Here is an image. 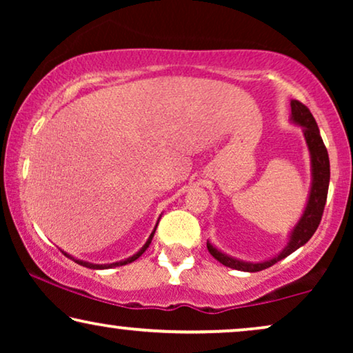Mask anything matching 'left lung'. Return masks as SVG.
Here are the masks:
<instances>
[{
    "label": "left lung",
    "mask_w": 353,
    "mask_h": 353,
    "mask_svg": "<svg viewBox=\"0 0 353 353\" xmlns=\"http://www.w3.org/2000/svg\"><path fill=\"white\" fill-rule=\"evenodd\" d=\"M291 110H292V120L297 125L303 127V134H305V141L308 144V149H310L312 156V190H310V197H308L305 212H303L302 219L299 220V223L294 228L291 239L281 254L278 257L272 260H267V262L260 263H249V262H241V260H236L233 257H228V255L221 254L220 250H216L214 245L207 243V249H209L210 255L214 259L219 260L220 263H223L225 267L241 270V272H262V270L272 267L279 260L291 255L294 250H297L301 245L307 243L308 239L312 238L313 233H315L318 225H320L323 210H325L326 197H327V188H330V157H327V151L325 143H323L320 130H318V125L313 119L310 109L307 108L305 104H302L301 101L294 99L291 101Z\"/></svg>",
    "instance_id": "8db88e82"
}]
</instances>
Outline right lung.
I'll return each instance as SVG.
<instances>
[{
	"instance_id": "add662e5",
	"label": "right lung",
	"mask_w": 353,
	"mask_h": 353,
	"mask_svg": "<svg viewBox=\"0 0 353 353\" xmlns=\"http://www.w3.org/2000/svg\"><path fill=\"white\" fill-rule=\"evenodd\" d=\"M154 233H156V230L152 231L151 233V236H149V239H148V243L143 245L141 248V250H139V252H137L133 255V257H128L127 260H122V262H115V263H109V265H93V263H88V262H83V260H77V259H74V257H70V255H67V257L69 259H72V260H75L77 263L79 265H83V267H86V268H93V270H103V268H112V267H122V265H127V263H132V262H134V260H137L138 257H141L143 255V252L144 250H146L148 248H149V244H151V241H152V236H154Z\"/></svg>"
}]
</instances>
